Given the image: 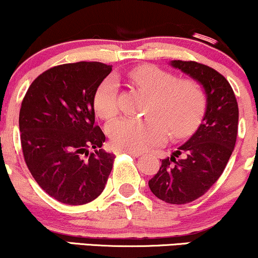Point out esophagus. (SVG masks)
Listing matches in <instances>:
<instances>
[{
    "label": "esophagus",
    "instance_id": "34e87169",
    "mask_svg": "<svg viewBox=\"0 0 258 258\" xmlns=\"http://www.w3.org/2000/svg\"><path fill=\"white\" fill-rule=\"evenodd\" d=\"M124 152L132 154L133 157H140L141 156V152H138V151H129V150H126V151H124Z\"/></svg>",
    "mask_w": 258,
    "mask_h": 258
}]
</instances>
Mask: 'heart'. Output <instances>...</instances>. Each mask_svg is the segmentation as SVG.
<instances>
[{"instance_id":"obj_1","label":"heart","mask_w":258,"mask_h":258,"mask_svg":"<svg viewBox=\"0 0 258 258\" xmlns=\"http://www.w3.org/2000/svg\"><path fill=\"white\" fill-rule=\"evenodd\" d=\"M136 86L152 95L150 117H122L108 124L107 135L114 147L142 152L166 140L170 129L175 138L190 134L205 111V95L193 80H177L156 66H141L129 72ZM96 114L110 119L118 112V82L110 76L101 82L94 95Z\"/></svg>"}]
</instances>
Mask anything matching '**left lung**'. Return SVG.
<instances>
[{
    "label": "left lung",
    "instance_id": "left-lung-1",
    "mask_svg": "<svg viewBox=\"0 0 258 258\" xmlns=\"http://www.w3.org/2000/svg\"><path fill=\"white\" fill-rule=\"evenodd\" d=\"M169 63L198 82L207 100L195 134L162 160L158 172L148 181L157 198L178 205L198 199L219 180L237 141L239 110L231 84L216 70L196 61Z\"/></svg>",
    "mask_w": 258,
    "mask_h": 258
}]
</instances>
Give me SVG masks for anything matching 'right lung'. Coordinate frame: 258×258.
I'll list each match as a JSON object with an SVG mask.
<instances>
[{"instance_id":"obj_1","label":"right lung","mask_w":258,"mask_h":258,"mask_svg":"<svg viewBox=\"0 0 258 258\" xmlns=\"http://www.w3.org/2000/svg\"><path fill=\"white\" fill-rule=\"evenodd\" d=\"M111 71V65L96 61L55 66L32 82L21 102L27 168L39 187L63 204L98 198L112 170L114 154L101 148L106 138L94 111L96 89Z\"/></svg>"}]
</instances>
